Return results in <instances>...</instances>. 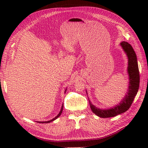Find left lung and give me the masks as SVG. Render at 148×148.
Returning <instances> with one entry per match:
<instances>
[{
  "label": "left lung",
  "mask_w": 148,
  "mask_h": 148,
  "mask_svg": "<svg viewBox=\"0 0 148 148\" xmlns=\"http://www.w3.org/2000/svg\"><path fill=\"white\" fill-rule=\"evenodd\" d=\"M121 46L127 53L128 58V72L129 74V86H128V95L125 96L124 99H123L119 105L110 109H100L96 108L90 101V108L94 114L99 116L100 118H110L120 114L123 112H126L130 108L132 103L135 97L137 95L138 90L139 87L140 83V75L139 67L137 60V56L134 50L129 43L123 41L121 42ZM89 100V99H88Z\"/></svg>",
  "instance_id": "1"
}]
</instances>
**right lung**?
<instances>
[{
	"instance_id": "add662e5",
	"label": "right lung",
	"mask_w": 148,
	"mask_h": 148,
	"mask_svg": "<svg viewBox=\"0 0 148 148\" xmlns=\"http://www.w3.org/2000/svg\"><path fill=\"white\" fill-rule=\"evenodd\" d=\"M63 106H64V105H62V109H61V110H60V112H59V114H58L57 116H56L55 118H53V119H51V120H49V121H38V122H39V123H49V122H51V121H54L55 119H56V118H58L59 116H60V114H62V111H63Z\"/></svg>"
}]
</instances>
